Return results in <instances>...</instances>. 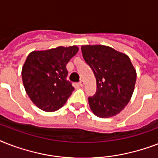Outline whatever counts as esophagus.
Masks as SVG:
<instances>
[{
  "label": "esophagus",
  "mask_w": 158,
  "mask_h": 158,
  "mask_svg": "<svg viewBox=\"0 0 158 158\" xmlns=\"http://www.w3.org/2000/svg\"><path fill=\"white\" fill-rule=\"evenodd\" d=\"M84 83H85V82H84V79H81V80H80V82L79 83V85L80 87H83L84 85Z\"/></svg>",
  "instance_id": "esophagus-1"
}]
</instances>
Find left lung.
<instances>
[{
	"instance_id": "1",
	"label": "left lung",
	"mask_w": 158,
	"mask_h": 158,
	"mask_svg": "<svg viewBox=\"0 0 158 158\" xmlns=\"http://www.w3.org/2000/svg\"><path fill=\"white\" fill-rule=\"evenodd\" d=\"M83 57L96 78L97 92L89 98L97 116L109 118L121 111L131 99L137 73L130 57L104 45L81 47Z\"/></svg>"
}]
</instances>
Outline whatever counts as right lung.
<instances>
[{"instance_id":"1","label":"right lung","mask_w":158,"mask_h":158,"mask_svg":"<svg viewBox=\"0 0 158 158\" xmlns=\"http://www.w3.org/2000/svg\"><path fill=\"white\" fill-rule=\"evenodd\" d=\"M78 51L77 46L57 47L28 54L22 80L28 98L39 109L52 112L65 104L74 89L66 80V64Z\"/></svg>"}]
</instances>
